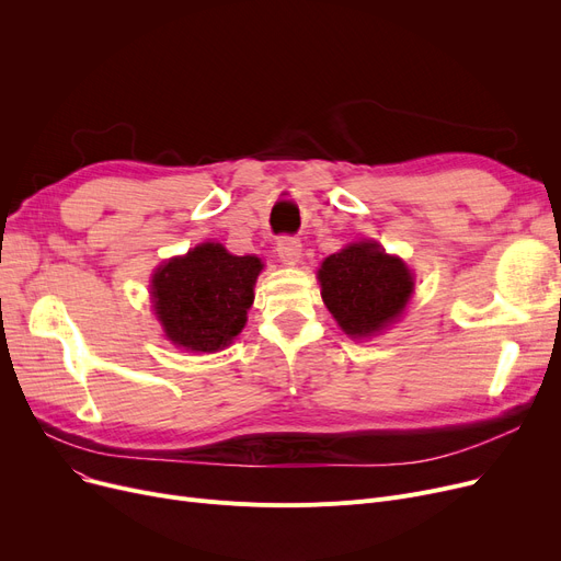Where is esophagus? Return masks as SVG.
Masks as SVG:
<instances>
[{"label":"esophagus","mask_w":561,"mask_h":561,"mask_svg":"<svg viewBox=\"0 0 561 561\" xmlns=\"http://www.w3.org/2000/svg\"><path fill=\"white\" fill-rule=\"evenodd\" d=\"M277 256L286 263V265H296L302 256V243L298 239H293V236H282L277 241Z\"/></svg>","instance_id":"esophagus-1"}]
</instances>
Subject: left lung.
Instances as JSON below:
<instances>
[{"instance_id":"left-lung-1","label":"left lung","mask_w":561,"mask_h":561,"mask_svg":"<svg viewBox=\"0 0 561 561\" xmlns=\"http://www.w3.org/2000/svg\"><path fill=\"white\" fill-rule=\"evenodd\" d=\"M320 296L350 336H370L402 313L414 282L377 243H355L322 261Z\"/></svg>"}]
</instances>
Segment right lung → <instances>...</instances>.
<instances>
[{"label":"right lung","mask_w":561,"mask_h":561,"mask_svg":"<svg viewBox=\"0 0 561 561\" xmlns=\"http://www.w3.org/2000/svg\"><path fill=\"white\" fill-rule=\"evenodd\" d=\"M259 271L256 256H233L220 243H204L168 261L152 282L168 339L195 352L231 343L245 325Z\"/></svg>","instance_id":"add662e5"}]
</instances>
